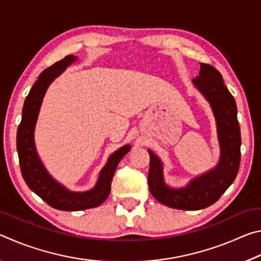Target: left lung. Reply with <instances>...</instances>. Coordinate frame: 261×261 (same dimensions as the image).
Instances as JSON below:
<instances>
[{
  "instance_id": "obj_1",
  "label": "left lung",
  "mask_w": 261,
  "mask_h": 261,
  "mask_svg": "<svg viewBox=\"0 0 261 261\" xmlns=\"http://www.w3.org/2000/svg\"><path fill=\"white\" fill-rule=\"evenodd\" d=\"M192 83L213 110L220 144L219 163L214 169L193 178L187 187L173 189L165 183L161 160L148 149V188L152 196L171 208L187 211L206 208L226 192L240 169L242 144L237 106L233 96L224 86L221 73L212 65L200 63L199 74Z\"/></svg>"
}]
</instances>
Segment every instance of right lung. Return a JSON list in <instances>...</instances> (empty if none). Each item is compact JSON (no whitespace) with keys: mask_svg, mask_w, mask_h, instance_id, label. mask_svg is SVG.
<instances>
[{"mask_svg":"<svg viewBox=\"0 0 261 261\" xmlns=\"http://www.w3.org/2000/svg\"><path fill=\"white\" fill-rule=\"evenodd\" d=\"M74 61H77L76 56L68 55L40 73L26 96L21 121L17 130V152L24 180L43 201L61 211H82L102 204L109 196L110 185L118 162L131 149L130 145H124L109 156L106 166L100 171L95 187L90 191H70L48 174L35 149V124L48 86Z\"/></svg>","mask_w":261,"mask_h":261,"instance_id":"1","label":"right lung"}]
</instances>
